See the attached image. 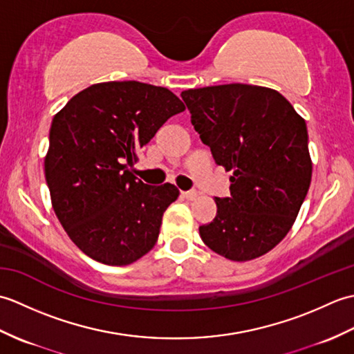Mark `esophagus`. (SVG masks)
Returning a JSON list of instances; mask_svg holds the SVG:
<instances>
[{"instance_id":"34e87169","label":"esophagus","mask_w":354,"mask_h":354,"mask_svg":"<svg viewBox=\"0 0 354 354\" xmlns=\"http://www.w3.org/2000/svg\"><path fill=\"white\" fill-rule=\"evenodd\" d=\"M184 196H185V199H189V201H194L198 198V192L196 190H189V192H184L183 193Z\"/></svg>"}]
</instances>
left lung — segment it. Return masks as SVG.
I'll return each instance as SVG.
<instances>
[{
	"instance_id": "8db88e82",
	"label": "left lung",
	"mask_w": 354,
	"mask_h": 354,
	"mask_svg": "<svg viewBox=\"0 0 354 354\" xmlns=\"http://www.w3.org/2000/svg\"><path fill=\"white\" fill-rule=\"evenodd\" d=\"M181 97L216 164L232 171L231 196L216 198V217L199 227L202 242L232 261L257 259L290 231L309 192L304 118L265 86H205Z\"/></svg>"
}]
</instances>
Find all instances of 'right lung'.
Returning a JSON list of instances; mask_svg holds the SVG:
<instances>
[{"instance_id":"1","label":"right lung","mask_w":354,"mask_h":354,"mask_svg":"<svg viewBox=\"0 0 354 354\" xmlns=\"http://www.w3.org/2000/svg\"><path fill=\"white\" fill-rule=\"evenodd\" d=\"M185 109L167 88L137 80L103 82L76 94L53 118L44 161L51 205L82 252L124 266L155 246L173 184L133 175L137 152Z\"/></svg>"}]
</instances>
